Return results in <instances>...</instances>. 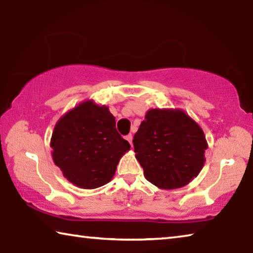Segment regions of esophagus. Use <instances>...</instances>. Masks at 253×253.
Masks as SVG:
<instances>
[{"mask_svg": "<svg viewBox=\"0 0 253 253\" xmlns=\"http://www.w3.org/2000/svg\"><path fill=\"white\" fill-rule=\"evenodd\" d=\"M126 139H127V142H129L130 145L132 144V135H131V134H128V135L126 136Z\"/></svg>", "mask_w": 253, "mask_h": 253, "instance_id": "1", "label": "esophagus"}]
</instances>
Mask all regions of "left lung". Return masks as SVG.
I'll use <instances>...</instances> for the list:
<instances>
[{
	"instance_id": "1",
	"label": "left lung",
	"mask_w": 253,
	"mask_h": 253,
	"mask_svg": "<svg viewBox=\"0 0 253 253\" xmlns=\"http://www.w3.org/2000/svg\"><path fill=\"white\" fill-rule=\"evenodd\" d=\"M132 143L145 177L164 190L198 176L208 148L202 128L181 109H149Z\"/></svg>"
}]
</instances>
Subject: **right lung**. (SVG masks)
<instances>
[{
  "label": "right lung",
  "mask_w": 253,
  "mask_h": 253,
  "mask_svg": "<svg viewBox=\"0 0 253 253\" xmlns=\"http://www.w3.org/2000/svg\"><path fill=\"white\" fill-rule=\"evenodd\" d=\"M54 164L74 185L92 190L111 181L130 149L108 107L81 102L59 119L51 137Z\"/></svg>",
  "instance_id": "1"
}]
</instances>
